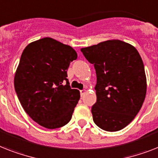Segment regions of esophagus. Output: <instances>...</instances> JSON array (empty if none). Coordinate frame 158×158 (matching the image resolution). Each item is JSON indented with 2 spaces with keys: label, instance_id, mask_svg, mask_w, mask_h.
<instances>
[{
  "label": "esophagus",
  "instance_id": "34e87169",
  "mask_svg": "<svg viewBox=\"0 0 158 158\" xmlns=\"http://www.w3.org/2000/svg\"><path fill=\"white\" fill-rule=\"evenodd\" d=\"M85 92H86V90H85V89H82V90H80V93H81V95H83L85 93Z\"/></svg>",
  "mask_w": 158,
  "mask_h": 158
}]
</instances>
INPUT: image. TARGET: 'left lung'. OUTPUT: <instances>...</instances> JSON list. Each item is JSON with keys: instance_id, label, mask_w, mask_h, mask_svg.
Wrapping results in <instances>:
<instances>
[{"instance_id": "8db88e82", "label": "left lung", "mask_w": 158, "mask_h": 158, "mask_svg": "<svg viewBox=\"0 0 158 158\" xmlns=\"http://www.w3.org/2000/svg\"><path fill=\"white\" fill-rule=\"evenodd\" d=\"M96 71L97 102L91 108L95 124L102 130L124 128L140 111L145 98L146 76L137 50L121 40H107L81 48Z\"/></svg>"}]
</instances>
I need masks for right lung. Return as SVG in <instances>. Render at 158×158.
Here are the masks:
<instances>
[{
  "label": "right lung",
  "mask_w": 158,
  "mask_h": 158,
  "mask_svg": "<svg viewBox=\"0 0 158 158\" xmlns=\"http://www.w3.org/2000/svg\"><path fill=\"white\" fill-rule=\"evenodd\" d=\"M77 58L73 48L48 37L23 52L14 88L25 111L42 127L58 128L71 119L80 92L70 87L67 70Z\"/></svg>",
  "instance_id": "right-lung-1"
}]
</instances>
